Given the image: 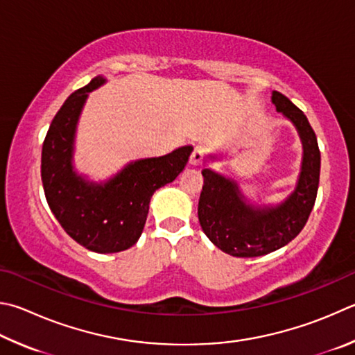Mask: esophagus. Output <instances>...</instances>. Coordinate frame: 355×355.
<instances>
[{"mask_svg":"<svg viewBox=\"0 0 355 355\" xmlns=\"http://www.w3.org/2000/svg\"><path fill=\"white\" fill-rule=\"evenodd\" d=\"M203 159H205V149L202 146H197L189 158V164L200 166V164H203Z\"/></svg>","mask_w":355,"mask_h":355,"instance_id":"obj_1","label":"esophagus"}]
</instances>
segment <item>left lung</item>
I'll list each match as a JSON object with an SVG mask.
<instances>
[{
	"label": "left lung",
	"instance_id": "left-lung-1",
	"mask_svg": "<svg viewBox=\"0 0 355 355\" xmlns=\"http://www.w3.org/2000/svg\"><path fill=\"white\" fill-rule=\"evenodd\" d=\"M272 104L295 125L302 144L298 180L282 202L253 205L236 180L209 167L202 171L205 180L198 200V222L218 250L236 257H257L284 247L304 228L317 198L321 157L315 132L306 114L284 94L273 92Z\"/></svg>",
	"mask_w": 355,
	"mask_h": 355
}]
</instances>
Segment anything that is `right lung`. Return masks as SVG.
<instances>
[{
    "label": "right lung",
    "instance_id": "add662e5",
    "mask_svg": "<svg viewBox=\"0 0 355 355\" xmlns=\"http://www.w3.org/2000/svg\"><path fill=\"white\" fill-rule=\"evenodd\" d=\"M98 76L65 101L51 122L42 149V182L46 202L69 237L94 253H118L138 242L157 189L183 172L192 146L163 157L127 163L104 182L76 171V132L88 93L104 85Z\"/></svg>",
    "mask_w": 355,
    "mask_h": 355
}]
</instances>
